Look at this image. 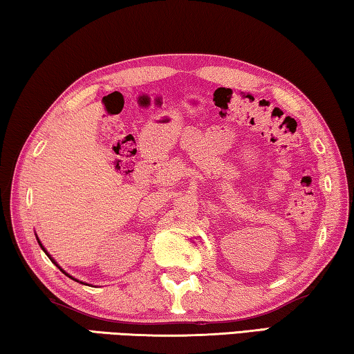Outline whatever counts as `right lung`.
<instances>
[{"label":"right lung","mask_w":354,"mask_h":354,"mask_svg":"<svg viewBox=\"0 0 354 354\" xmlns=\"http://www.w3.org/2000/svg\"><path fill=\"white\" fill-rule=\"evenodd\" d=\"M37 241H39V240H37ZM39 245H40V248H42V249H44V246H42V243H40V241H39ZM44 251H45V249H44ZM45 252H46V251H45ZM46 256H48V257H50V254H48V252H46ZM50 260H51V262H53V263H55V265L57 266V268H59V270L62 271V273H64V274H67V273H66V271H64V270L61 268V266H59V265H57V263L55 262V260H53V259H51V257H50ZM67 276H68V274H67ZM68 277H72V276H68ZM72 279H73V277H72ZM73 281H77V279H73Z\"/></svg>","instance_id":"obj_1"}]
</instances>
